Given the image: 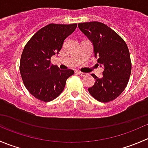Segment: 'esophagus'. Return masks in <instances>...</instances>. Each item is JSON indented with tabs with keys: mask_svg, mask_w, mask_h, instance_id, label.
<instances>
[{
	"mask_svg": "<svg viewBox=\"0 0 148 148\" xmlns=\"http://www.w3.org/2000/svg\"><path fill=\"white\" fill-rule=\"evenodd\" d=\"M77 74H79V75L80 76V77H84V76L86 75L85 73H83V72H81V71H77Z\"/></svg>",
	"mask_w": 148,
	"mask_h": 148,
	"instance_id": "34e87169",
	"label": "esophagus"
}]
</instances>
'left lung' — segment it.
<instances>
[{
  "label": "left lung",
  "instance_id": "left-lung-1",
  "mask_svg": "<svg viewBox=\"0 0 148 148\" xmlns=\"http://www.w3.org/2000/svg\"><path fill=\"white\" fill-rule=\"evenodd\" d=\"M79 29L91 41L94 56L103 66V77L95 74V84L89 92L98 101H111L121 94L127 85L132 64L130 51L124 40L112 29L98 21L79 23Z\"/></svg>",
  "mask_w": 148,
  "mask_h": 148
}]
</instances>
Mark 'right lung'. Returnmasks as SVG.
<instances>
[{
  "instance_id": "add662e5",
  "label": "right lung",
  "mask_w": 148,
  "mask_h": 148,
  "mask_svg": "<svg viewBox=\"0 0 148 148\" xmlns=\"http://www.w3.org/2000/svg\"><path fill=\"white\" fill-rule=\"evenodd\" d=\"M77 27V24H50L26 44L20 60V74L26 88L38 100L49 102L56 98L67 79L74 74L73 70H61L51 64V58L58 54L65 39Z\"/></svg>"
}]
</instances>
